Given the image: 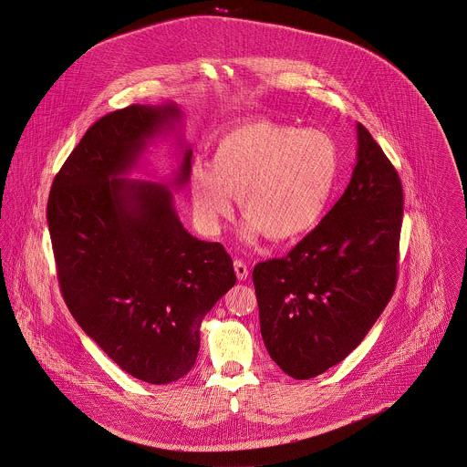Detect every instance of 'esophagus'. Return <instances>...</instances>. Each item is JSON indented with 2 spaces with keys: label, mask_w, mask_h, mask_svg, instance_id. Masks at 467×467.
Instances as JSON below:
<instances>
[{
  "label": "esophagus",
  "mask_w": 467,
  "mask_h": 467,
  "mask_svg": "<svg viewBox=\"0 0 467 467\" xmlns=\"http://www.w3.org/2000/svg\"><path fill=\"white\" fill-rule=\"evenodd\" d=\"M234 273H236V278L240 281L247 280V276H249V269L242 260H234Z\"/></svg>",
  "instance_id": "esophagus-1"
}]
</instances>
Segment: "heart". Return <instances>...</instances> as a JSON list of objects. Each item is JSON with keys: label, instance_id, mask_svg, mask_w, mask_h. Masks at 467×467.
<instances>
[{"label": "heart", "instance_id": "obj_1", "mask_svg": "<svg viewBox=\"0 0 467 467\" xmlns=\"http://www.w3.org/2000/svg\"><path fill=\"white\" fill-rule=\"evenodd\" d=\"M339 170L341 151L330 133L264 119L216 142L209 170H191L189 194L207 231L231 216L238 198L249 238L262 233L271 242H292L321 222Z\"/></svg>", "mask_w": 467, "mask_h": 467}]
</instances>
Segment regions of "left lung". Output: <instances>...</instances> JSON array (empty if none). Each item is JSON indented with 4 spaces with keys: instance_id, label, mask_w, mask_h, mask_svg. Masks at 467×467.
I'll list each match as a JSON object with an SVG mask.
<instances>
[{
    "instance_id": "8db88e82",
    "label": "left lung",
    "mask_w": 467,
    "mask_h": 467,
    "mask_svg": "<svg viewBox=\"0 0 467 467\" xmlns=\"http://www.w3.org/2000/svg\"><path fill=\"white\" fill-rule=\"evenodd\" d=\"M358 146L352 181L317 227L253 271L264 343L297 380L358 348L397 285L402 184L363 124Z\"/></svg>"
}]
</instances>
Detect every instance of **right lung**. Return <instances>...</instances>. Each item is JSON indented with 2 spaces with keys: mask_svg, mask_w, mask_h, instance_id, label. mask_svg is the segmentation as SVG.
<instances>
[{
  "mask_svg": "<svg viewBox=\"0 0 467 467\" xmlns=\"http://www.w3.org/2000/svg\"><path fill=\"white\" fill-rule=\"evenodd\" d=\"M181 117L173 102L100 117L56 175L47 207L68 310L109 359L151 384L192 368L203 316L236 283L223 245L187 233L168 187L120 179ZM189 173L186 150L179 186Z\"/></svg>",
  "mask_w": 467,
  "mask_h": 467,
  "instance_id": "add662e5",
  "label": "right lung"
}]
</instances>
